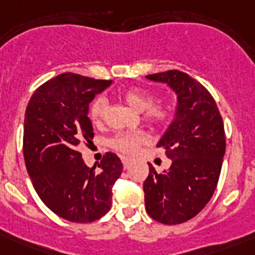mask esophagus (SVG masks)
Listing matches in <instances>:
<instances>
[{"label":"esophagus","instance_id":"obj_1","mask_svg":"<svg viewBox=\"0 0 255 255\" xmlns=\"http://www.w3.org/2000/svg\"><path fill=\"white\" fill-rule=\"evenodd\" d=\"M131 159H126V157H124L123 159V167H124V169H128V168H129V165H131Z\"/></svg>","mask_w":255,"mask_h":255}]
</instances>
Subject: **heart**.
<instances>
[{"instance_id":"heart-1","label":"heart","mask_w":255,"mask_h":255,"mask_svg":"<svg viewBox=\"0 0 255 255\" xmlns=\"http://www.w3.org/2000/svg\"><path fill=\"white\" fill-rule=\"evenodd\" d=\"M123 99L126 103L135 111L143 112L144 119L152 124L165 123L170 116V108L168 104H153V96L141 88H129L123 92ZM106 112V99L96 98L90 107V118L95 124H99L104 118ZM145 141V136L140 132H124L116 135L111 140V145L118 151L132 155L137 151L139 145Z\"/></svg>"}]
</instances>
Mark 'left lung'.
Listing matches in <instances>:
<instances>
[{
  "instance_id": "obj_1",
  "label": "left lung",
  "mask_w": 255,
  "mask_h": 255,
  "mask_svg": "<svg viewBox=\"0 0 255 255\" xmlns=\"http://www.w3.org/2000/svg\"><path fill=\"white\" fill-rule=\"evenodd\" d=\"M177 96L174 119L157 147L172 164L163 173L149 165L144 181L147 213L176 225L193 218L213 196L225 156V131L217 104L204 86L178 70L147 75Z\"/></svg>"
}]
</instances>
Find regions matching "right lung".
<instances>
[{"label":"right lung","mask_w":255,"mask_h":255,"mask_svg":"<svg viewBox=\"0 0 255 255\" xmlns=\"http://www.w3.org/2000/svg\"><path fill=\"white\" fill-rule=\"evenodd\" d=\"M112 81L65 73L38 87L30 98L23 123V157L34 189L51 212L67 221L92 222L107 213L112 186L123 170L107 152L87 167L77 151L94 137L90 103Z\"/></svg>","instance_id":"1"}]
</instances>
